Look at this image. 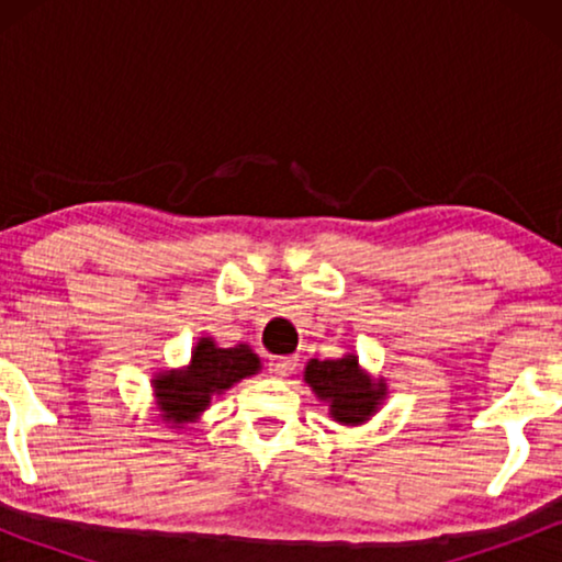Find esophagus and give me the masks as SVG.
Returning <instances> with one entry per match:
<instances>
[{
    "instance_id": "34e87169",
    "label": "esophagus",
    "mask_w": 562,
    "mask_h": 562,
    "mask_svg": "<svg viewBox=\"0 0 562 562\" xmlns=\"http://www.w3.org/2000/svg\"><path fill=\"white\" fill-rule=\"evenodd\" d=\"M271 373L279 375V379H286V375H291L296 371L299 366V358L296 356H279V358H271Z\"/></svg>"
}]
</instances>
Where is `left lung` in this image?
<instances>
[{
    "label": "left lung",
    "instance_id": "obj_1",
    "mask_svg": "<svg viewBox=\"0 0 562 562\" xmlns=\"http://www.w3.org/2000/svg\"><path fill=\"white\" fill-rule=\"evenodd\" d=\"M304 373L306 383L317 391V396L329 402L333 417L337 422H345V425L366 422L383 396L381 383H373L368 375L360 373L356 356L312 360Z\"/></svg>",
    "mask_w": 562,
    "mask_h": 562
}]
</instances>
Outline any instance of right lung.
<instances>
[{
	"label": "right lung",
	"instance_id": "right-lung-1",
	"mask_svg": "<svg viewBox=\"0 0 562 562\" xmlns=\"http://www.w3.org/2000/svg\"><path fill=\"white\" fill-rule=\"evenodd\" d=\"M258 368L260 360L248 345L217 348L204 337L194 348L189 371L160 375L156 381V396L160 398L166 419L187 422L210 404L212 394L229 389L235 381L256 373Z\"/></svg>",
	"mask_w": 562,
	"mask_h": 562
}]
</instances>
